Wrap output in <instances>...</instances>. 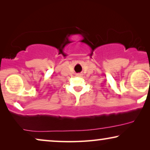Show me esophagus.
<instances>
[{
	"mask_svg": "<svg viewBox=\"0 0 150 150\" xmlns=\"http://www.w3.org/2000/svg\"><path fill=\"white\" fill-rule=\"evenodd\" d=\"M78 76H81V74H78Z\"/></svg>",
	"mask_w": 150,
	"mask_h": 150,
	"instance_id": "obj_1",
	"label": "esophagus"
}]
</instances>
